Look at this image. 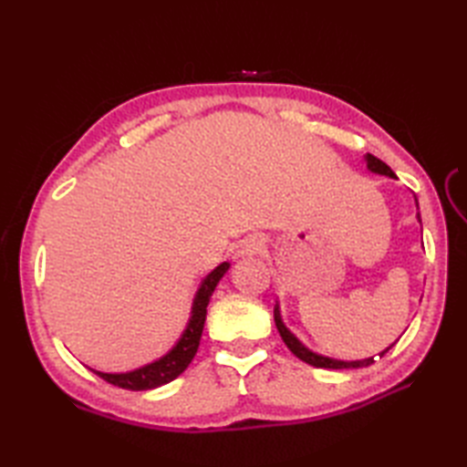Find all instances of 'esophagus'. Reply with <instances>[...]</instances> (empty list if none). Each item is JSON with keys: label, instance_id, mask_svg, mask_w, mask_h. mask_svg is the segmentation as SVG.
<instances>
[{"label": "esophagus", "instance_id": "1", "mask_svg": "<svg viewBox=\"0 0 467 467\" xmlns=\"http://www.w3.org/2000/svg\"><path fill=\"white\" fill-rule=\"evenodd\" d=\"M249 253H254V251H259V244H249V249H246Z\"/></svg>", "mask_w": 467, "mask_h": 467}]
</instances>
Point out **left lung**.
I'll use <instances>...</instances> for the list:
<instances>
[{"label":"left lung","instance_id":"8db88e82","mask_svg":"<svg viewBox=\"0 0 467 467\" xmlns=\"http://www.w3.org/2000/svg\"><path fill=\"white\" fill-rule=\"evenodd\" d=\"M365 164H367V171H371V172H375V174H381V176H389V178H395V181H398V176H395V172L391 171V168L387 166L383 161H379V158H377V156L365 154ZM415 206H418V198H415ZM418 221L421 223L420 213H418ZM275 325H276V329H279L285 345L289 347V349L293 351V355H296L301 361L309 363V365H313V367H321V369H357V367H367V365H371V363L375 361L373 357H367V359H359V361H343V359H335V357H327V355H321V353H317V351L309 349V347H306V345L299 339V337H296V335L289 329V327L285 325L283 317H281L279 301H276V305H275ZM391 347H393V345H389V347H387V349H383V351L379 353V357H383L387 351L391 349Z\"/></svg>","mask_w":467,"mask_h":467}]
</instances>
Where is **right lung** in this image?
<instances>
[{"mask_svg": "<svg viewBox=\"0 0 467 467\" xmlns=\"http://www.w3.org/2000/svg\"><path fill=\"white\" fill-rule=\"evenodd\" d=\"M228 269H231V263H221L216 269H213L201 281L194 299H192L191 317H188L184 331L181 333V337H178V341L162 357H158V359L138 367V369L124 371V373H104L98 369H92V371L98 377H102L104 381L122 387V389H130V391L154 389V387H161V385L174 381L176 377L181 375L194 359L198 345H201L202 329H204L206 306H208V303H211V296L216 289V285L221 283V279L226 275Z\"/></svg>", "mask_w": 467, "mask_h": 467, "instance_id": "right-lung-1", "label": "right lung"}]
</instances>
